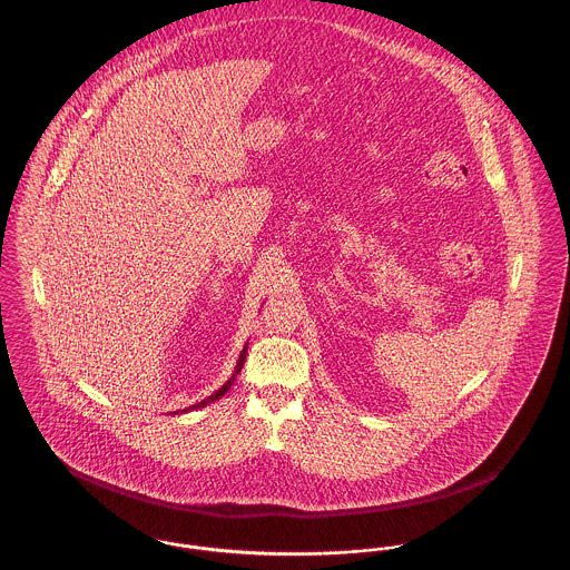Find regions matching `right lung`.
I'll return each instance as SVG.
<instances>
[{
  "label": "right lung",
  "mask_w": 570,
  "mask_h": 570,
  "mask_svg": "<svg viewBox=\"0 0 570 570\" xmlns=\"http://www.w3.org/2000/svg\"><path fill=\"white\" fill-rule=\"evenodd\" d=\"M245 351H247V344H245L244 351H242V354H239V361H237V365H235V372H233V376L226 380V382H224V384H222V386L217 389L216 393H212V395H209L207 400H203L200 404H194V406L191 407H186L184 412H188V410H196V407H205L207 406V404H212V402H216V400H219V397H222V395H224V393H226V391H228V389L233 386V382H235V379H237V374L242 372V367H244L245 361ZM177 412H179V410H177Z\"/></svg>",
  "instance_id": "obj_1"
}]
</instances>
